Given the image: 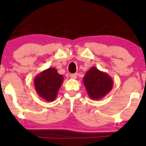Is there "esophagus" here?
<instances>
[{"instance_id":"esophagus-1","label":"esophagus","mask_w":146,"mask_h":146,"mask_svg":"<svg viewBox=\"0 0 146 146\" xmlns=\"http://www.w3.org/2000/svg\"><path fill=\"white\" fill-rule=\"evenodd\" d=\"M77 76H78V74L77 73H72V74L70 75V78L73 80H75V79L77 78Z\"/></svg>"}]
</instances>
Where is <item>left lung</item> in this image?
<instances>
[{
    "instance_id": "1",
    "label": "left lung",
    "mask_w": 146,
    "mask_h": 146,
    "mask_svg": "<svg viewBox=\"0 0 146 146\" xmlns=\"http://www.w3.org/2000/svg\"><path fill=\"white\" fill-rule=\"evenodd\" d=\"M83 82L91 100H100L112 90L113 79L108 73L92 66L83 78Z\"/></svg>"
}]
</instances>
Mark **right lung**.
Returning <instances> with one entry per match:
<instances>
[{"instance_id": "1", "label": "right lung", "mask_w": 146, "mask_h": 146, "mask_svg": "<svg viewBox=\"0 0 146 146\" xmlns=\"http://www.w3.org/2000/svg\"><path fill=\"white\" fill-rule=\"evenodd\" d=\"M63 75L58 73L56 68H48L42 71L33 80L36 93L46 102H53L56 100L63 82Z\"/></svg>"}]
</instances>
